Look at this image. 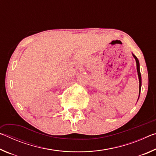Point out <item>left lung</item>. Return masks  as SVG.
<instances>
[{
    "label": "left lung",
    "instance_id": "1",
    "mask_svg": "<svg viewBox=\"0 0 156 156\" xmlns=\"http://www.w3.org/2000/svg\"><path fill=\"white\" fill-rule=\"evenodd\" d=\"M133 57L135 58L136 61V65H137V72H138V78H139V83H140V85H139V94H140V89H141V84H142V80H141V74H140V63H139V60L137 58V57L135 56V55L133 54ZM140 96V95H139Z\"/></svg>",
    "mask_w": 156,
    "mask_h": 156
}]
</instances>
